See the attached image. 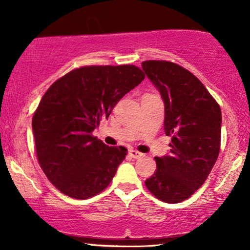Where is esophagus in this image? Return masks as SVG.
<instances>
[{"instance_id": "34e87169", "label": "esophagus", "mask_w": 250, "mask_h": 250, "mask_svg": "<svg viewBox=\"0 0 250 250\" xmlns=\"http://www.w3.org/2000/svg\"><path fill=\"white\" fill-rule=\"evenodd\" d=\"M128 154L130 155L133 159H140V157L143 156L142 153H140V151H137V150H134V149H130V150L128 151Z\"/></svg>"}]
</instances>
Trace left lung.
<instances>
[{
  "label": "left lung",
  "mask_w": 250,
  "mask_h": 250,
  "mask_svg": "<svg viewBox=\"0 0 250 250\" xmlns=\"http://www.w3.org/2000/svg\"><path fill=\"white\" fill-rule=\"evenodd\" d=\"M165 102V133L170 153L155 157L156 170L146 187L159 200L179 203L207 180L220 153L221 109L202 82L176 63L142 62Z\"/></svg>",
  "instance_id": "left-lung-1"
}]
</instances>
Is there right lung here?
<instances>
[{
    "label": "right lung",
    "instance_id": "obj_1",
    "mask_svg": "<svg viewBox=\"0 0 250 250\" xmlns=\"http://www.w3.org/2000/svg\"><path fill=\"white\" fill-rule=\"evenodd\" d=\"M145 77L133 64L85 65L45 91L31 125L40 166L61 193L85 200L108 187L127 149L108 147L93 131Z\"/></svg>",
    "mask_w": 250,
    "mask_h": 250
}]
</instances>
